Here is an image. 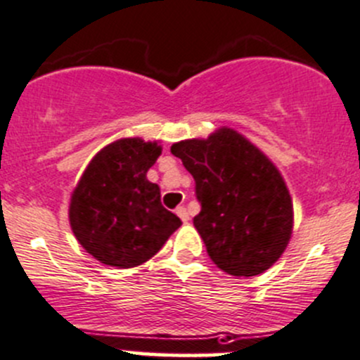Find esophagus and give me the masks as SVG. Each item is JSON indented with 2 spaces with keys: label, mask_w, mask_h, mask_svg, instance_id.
Masks as SVG:
<instances>
[{
  "label": "esophagus",
  "mask_w": 360,
  "mask_h": 360,
  "mask_svg": "<svg viewBox=\"0 0 360 360\" xmlns=\"http://www.w3.org/2000/svg\"><path fill=\"white\" fill-rule=\"evenodd\" d=\"M175 213L180 217L181 222H187V220H188V212H187V208H185V206H179V208L175 210Z\"/></svg>",
  "instance_id": "1"
}]
</instances>
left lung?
Instances as JSON below:
<instances>
[{
  "instance_id": "left-lung-1",
  "label": "left lung",
  "mask_w": 360,
  "mask_h": 360,
  "mask_svg": "<svg viewBox=\"0 0 360 360\" xmlns=\"http://www.w3.org/2000/svg\"><path fill=\"white\" fill-rule=\"evenodd\" d=\"M195 181L194 226L210 259L233 276L278 261L292 233V201L278 169L233 129L172 147Z\"/></svg>"
}]
</instances>
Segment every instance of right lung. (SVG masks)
<instances>
[{"label": "right lung", "instance_id": "1", "mask_svg": "<svg viewBox=\"0 0 360 360\" xmlns=\"http://www.w3.org/2000/svg\"><path fill=\"white\" fill-rule=\"evenodd\" d=\"M161 147L124 138L89 162L71 195L70 224L78 243L99 262L134 268L154 257L181 226L147 180Z\"/></svg>", "mask_w": 360, "mask_h": 360}]
</instances>
